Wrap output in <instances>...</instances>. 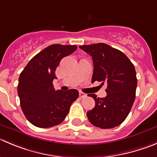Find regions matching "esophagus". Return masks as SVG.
<instances>
[{"instance_id":"34e87169","label":"esophagus","mask_w":157,"mask_h":157,"mask_svg":"<svg viewBox=\"0 0 157 157\" xmlns=\"http://www.w3.org/2000/svg\"><path fill=\"white\" fill-rule=\"evenodd\" d=\"M79 95H80V98H86V97H87V94L84 93H83L82 91L79 92Z\"/></svg>"}]
</instances>
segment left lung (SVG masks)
Here are the masks:
<instances>
[{
    "label": "left lung",
    "instance_id": "obj_1",
    "mask_svg": "<svg viewBox=\"0 0 157 157\" xmlns=\"http://www.w3.org/2000/svg\"><path fill=\"white\" fill-rule=\"evenodd\" d=\"M92 57L94 73L92 83H107L105 98L91 94L95 106L87 112L89 121L101 128H112L125 121L130 112L137 87L135 67L129 59L118 49L105 43L80 45Z\"/></svg>",
    "mask_w": 157,
    "mask_h": 157
}]
</instances>
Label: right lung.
<instances>
[{"instance_id": "obj_1", "label": "right lung", "mask_w": 157, "mask_h": 157, "mask_svg": "<svg viewBox=\"0 0 157 157\" xmlns=\"http://www.w3.org/2000/svg\"><path fill=\"white\" fill-rule=\"evenodd\" d=\"M77 49L76 45H49L36 54L20 74L17 94L21 110L35 126L50 128L60 124L78 98V90H56L52 84L61 59Z\"/></svg>"}]
</instances>
